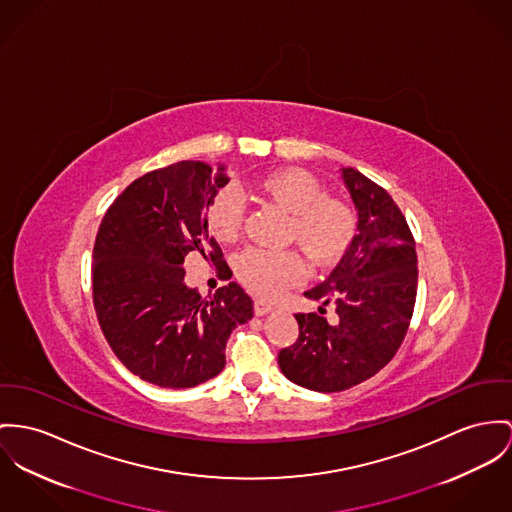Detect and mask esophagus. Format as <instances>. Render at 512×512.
Returning <instances> with one entry per match:
<instances>
[{"instance_id":"1","label":"esophagus","mask_w":512,"mask_h":512,"mask_svg":"<svg viewBox=\"0 0 512 512\" xmlns=\"http://www.w3.org/2000/svg\"><path fill=\"white\" fill-rule=\"evenodd\" d=\"M255 314L257 315H265L269 314V312H273V306L269 304V302H265V300H255Z\"/></svg>"}]
</instances>
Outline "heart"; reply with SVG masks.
<instances>
[{
	"label": "heart",
	"mask_w": 512,
	"mask_h": 512,
	"mask_svg": "<svg viewBox=\"0 0 512 512\" xmlns=\"http://www.w3.org/2000/svg\"><path fill=\"white\" fill-rule=\"evenodd\" d=\"M255 195L273 202L290 216L288 239L296 241L315 265L337 263L353 245L358 222L353 208L325 197L323 185L304 169H278L255 183ZM206 226L220 243H234L243 226V204L222 191L206 210ZM237 275L257 294L278 298L308 276V265L296 251L247 249L237 259Z\"/></svg>",
	"instance_id": "b5f03b06"
}]
</instances>
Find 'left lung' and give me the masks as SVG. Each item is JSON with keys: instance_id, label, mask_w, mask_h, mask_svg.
<instances>
[{"instance_id": "left-lung-1", "label": "left lung", "mask_w": 512, "mask_h": 512, "mask_svg": "<svg viewBox=\"0 0 512 512\" xmlns=\"http://www.w3.org/2000/svg\"><path fill=\"white\" fill-rule=\"evenodd\" d=\"M341 177L358 212V234L333 273L304 292L319 314H296L300 335L278 353L282 374L314 392H343L380 372L407 333L417 298L415 239L380 185L354 167ZM333 301L336 315L322 317Z\"/></svg>"}]
</instances>
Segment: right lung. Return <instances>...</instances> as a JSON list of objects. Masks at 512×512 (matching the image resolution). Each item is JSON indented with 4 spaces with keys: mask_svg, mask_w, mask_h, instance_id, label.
Wrapping results in <instances>:
<instances>
[{
    "mask_svg": "<svg viewBox=\"0 0 512 512\" xmlns=\"http://www.w3.org/2000/svg\"><path fill=\"white\" fill-rule=\"evenodd\" d=\"M226 167L179 161L130 183L107 210L93 247V306L118 360L159 388H193L226 366V343L253 317L230 282L212 296L185 284V257L206 253L228 271L208 236L206 210L226 187Z\"/></svg>",
    "mask_w": 512,
    "mask_h": 512,
    "instance_id": "right-lung-1",
    "label": "right lung"
}]
</instances>
